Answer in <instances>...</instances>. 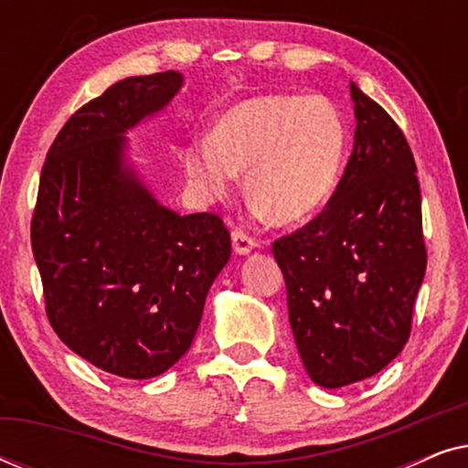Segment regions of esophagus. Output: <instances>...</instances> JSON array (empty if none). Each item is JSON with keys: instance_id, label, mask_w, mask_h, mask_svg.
Wrapping results in <instances>:
<instances>
[{"instance_id": "esophagus-1", "label": "esophagus", "mask_w": 468, "mask_h": 468, "mask_svg": "<svg viewBox=\"0 0 468 468\" xmlns=\"http://www.w3.org/2000/svg\"><path fill=\"white\" fill-rule=\"evenodd\" d=\"M232 247L239 255H247V253H251V249L258 247V242H255L249 234L240 232V229H234V232H232Z\"/></svg>"}]
</instances>
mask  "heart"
<instances>
[{"label": "heart", "instance_id": "heart-1", "mask_svg": "<svg viewBox=\"0 0 468 468\" xmlns=\"http://www.w3.org/2000/svg\"><path fill=\"white\" fill-rule=\"evenodd\" d=\"M347 127L324 95H264L234 106L210 136L185 151L191 189L221 200L247 170L245 194L268 219H304L328 200L341 175Z\"/></svg>", "mask_w": 468, "mask_h": 468}]
</instances>
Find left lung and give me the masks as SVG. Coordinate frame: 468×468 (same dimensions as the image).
Returning a JSON list of instances; mask_svg holds the SVG:
<instances>
[{
  "label": "left lung",
  "instance_id": "1",
  "mask_svg": "<svg viewBox=\"0 0 468 468\" xmlns=\"http://www.w3.org/2000/svg\"><path fill=\"white\" fill-rule=\"evenodd\" d=\"M354 151L328 207L274 240L306 373L343 388L386 368L411 335L426 272L413 153L394 119L351 82Z\"/></svg>",
  "mask_w": 468,
  "mask_h": 468
}]
</instances>
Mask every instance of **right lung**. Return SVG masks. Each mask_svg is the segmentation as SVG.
Here are the masks:
<instances>
[{"mask_svg":"<svg viewBox=\"0 0 468 468\" xmlns=\"http://www.w3.org/2000/svg\"><path fill=\"white\" fill-rule=\"evenodd\" d=\"M181 87L178 72L132 76L79 108L50 144L31 219L57 336L125 379H151L181 360L232 253L219 217L162 207L127 164V130Z\"/></svg>","mask_w":468,"mask_h":468,"instance_id":"add662e5","label":"right lung"}]
</instances>
